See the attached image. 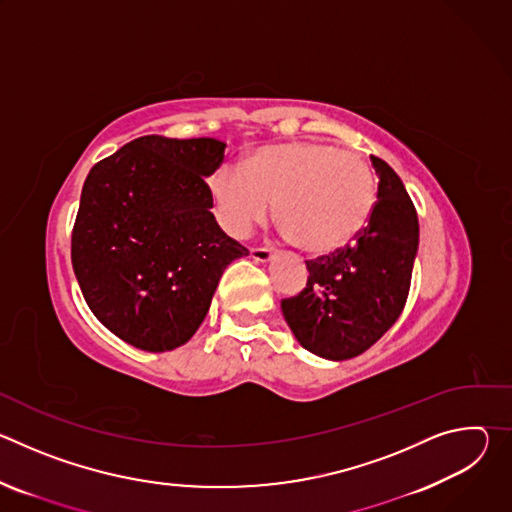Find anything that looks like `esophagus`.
Returning <instances> with one entry per match:
<instances>
[{
    "instance_id": "1",
    "label": "esophagus",
    "mask_w": 512,
    "mask_h": 512,
    "mask_svg": "<svg viewBox=\"0 0 512 512\" xmlns=\"http://www.w3.org/2000/svg\"><path fill=\"white\" fill-rule=\"evenodd\" d=\"M251 257L259 263H269L273 259V249L271 247H255V249H251Z\"/></svg>"
}]
</instances>
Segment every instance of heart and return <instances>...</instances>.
Masks as SVG:
<instances>
[{
  "mask_svg": "<svg viewBox=\"0 0 512 512\" xmlns=\"http://www.w3.org/2000/svg\"><path fill=\"white\" fill-rule=\"evenodd\" d=\"M223 229L245 239L267 223L275 204L285 237L306 253L348 247L369 225L377 184L362 156L322 141H289L257 150L243 168L223 166L212 178Z\"/></svg>",
  "mask_w": 512,
  "mask_h": 512,
  "instance_id": "1",
  "label": "heart"
}]
</instances>
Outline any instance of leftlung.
Listing matches in <instances>:
<instances>
[{
    "label": "left lung",
    "mask_w": 512,
    "mask_h": 512,
    "mask_svg": "<svg viewBox=\"0 0 512 512\" xmlns=\"http://www.w3.org/2000/svg\"><path fill=\"white\" fill-rule=\"evenodd\" d=\"M379 176L369 225L336 253L306 261L304 291L281 300L296 340L328 360L371 348L401 316L419 245L415 206L395 170L371 156Z\"/></svg>",
    "instance_id": "1"
}]
</instances>
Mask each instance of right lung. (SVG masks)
<instances>
[{"mask_svg": "<svg viewBox=\"0 0 512 512\" xmlns=\"http://www.w3.org/2000/svg\"><path fill=\"white\" fill-rule=\"evenodd\" d=\"M214 137L143 135L95 164L72 229V269L97 320L127 344L166 352L202 324L218 279L249 251L218 227L204 178Z\"/></svg>", "mask_w": 512, "mask_h": 512, "instance_id": "add662e5", "label": "right lung"}]
</instances>
